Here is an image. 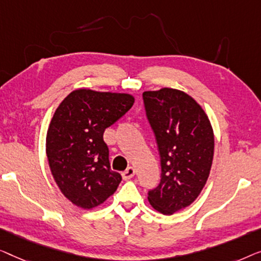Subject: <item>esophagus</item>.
I'll return each instance as SVG.
<instances>
[{
	"label": "esophagus",
	"instance_id": "obj_1",
	"mask_svg": "<svg viewBox=\"0 0 261 261\" xmlns=\"http://www.w3.org/2000/svg\"><path fill=\"white\" fill-rule=\"evenodd\" d=\"M135 168L134 167H129V168H126L125 170H124L123 172H122V176H123V178L124 179H130L131 177H134L135 176Z\"/></svg>",
	"mask_w": 261,
	"mask_h": 261
}]
</instances>
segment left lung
Masks as SVG:
<instances>
[{"mask_svg": "<svg viewBox=\"0 0 261 261\" xmlns=\"http://www.w3.org/2000/svg\"><path fill=\"white\" fill-rule=\"evenodd\" d=\"M143 102L161 159V181L148 200L157 212L171 215L192 204L207 182L214 135L202 108L182 91H148Z\"/></svg>", "mask_w": 261, "mask_h": 261, "instance_id": "1", "label": "left lung"}]
</instances>
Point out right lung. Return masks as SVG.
<instances>
[{"mask_svg": "<svg viewBox=\"0 0 261 261\" xmlns=\"http://www.w3.org/2000/svg\"><path fill=\"white\" fill-rule=\"evenodd\" d=\"M130 94L75 90L66 97L47 131L46 152L61 193L84 209L97 207L118 188L102 135L134 105Z\"/></svg>", "mask_w": 261, "mask_h": 261, "instance_id": "add662e5", "label": "right lung"}]
</instances>
